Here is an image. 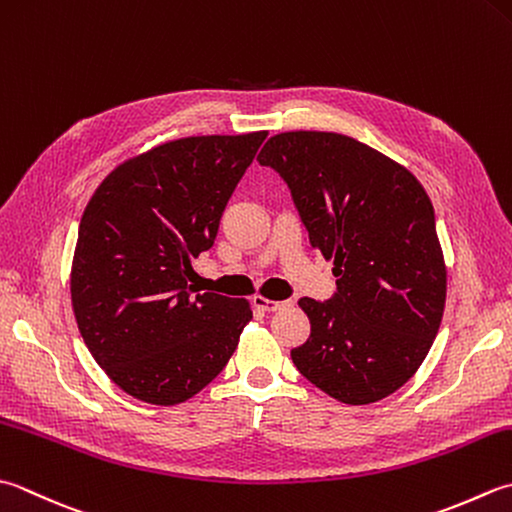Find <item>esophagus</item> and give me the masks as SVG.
Returning a JSON list of instances; mask_svg holds the SVG:
<instances>
[{
    "label": "esophagus",
    "instance_id": "1",
    "mask_svg": "<svg viewBox=\"0 0 512 512\" xmlns=\"http://www.w3.org/2000/svg\"><path fill=\"white\" fill-rule=\"evenodd\" d=\"M253 306L259 310H266V313H273V310H282L288 306V302H275V299H268L264 295L253 297Z\"/></svg>",
    "mask_w": 512,
    "mask_h": 512
}]
</instances>
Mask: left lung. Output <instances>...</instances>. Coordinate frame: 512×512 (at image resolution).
Returning <instances> with one entry per match:
<instances>
[{"instance_id": "obj_1", "label": "left lung", "mask_w": 512, "mask_h": 512, "mask_svg": "<svg viewBox=\"0 0 512 512\" xmlns=\"http://www.w3.org/2000/svg\"><path fill=\"white\" fill-rule=\"evenodd\" d=\"M293 193L310 246L333 259L337 293L302 297L306 344L290 350L310 384L362 406L402 388L433 346L446 264L424 186L395 159L324 130L270 137L257 155Z\"/></svg>"}]
</instances>
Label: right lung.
I'll return each instance as SVG.
<instances>
[{
    "mask_svg": "<svg viewBox=\"0 0 512 512\" xmlns=\"http://www.w3.org/2000/svg\"><path fill=\"white\" fill-rule=\"evenodd\" d=\"M266 135L173 139L110 170L90 197L70 268L73 313L95 362L139 402L197 395L253 319L246 299L193 295L190 282Z\"/></svg>",
    "mask_w": 512,
    "mask_h": 512,
    "instance_id": "1",
    "label": "right lung"
}]
</instances>
